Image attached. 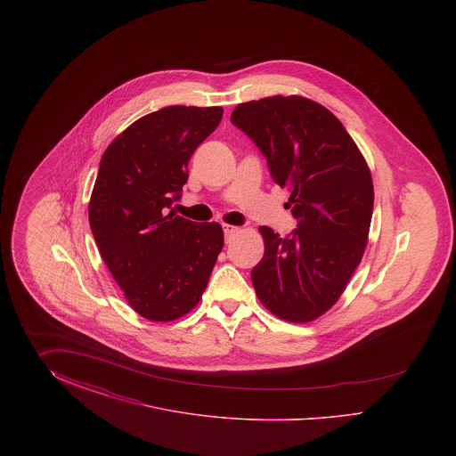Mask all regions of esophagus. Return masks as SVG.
I'll return each mask as SVG.
<instances>
[{"label":"esophagus","mask_w":456,"mask_h":456,"mask_svg":"<svg viewBox=\"0 0 456 456\" xmlns=\"http://www.w3.org/2000/svg\"><path fill=\"white\" fill-rule=\"evenodd\" d=\"M239 227H234V225H227V224H224V234H225V240L229 242V239L232 238L234 234H238Z\"/></svg>","instance_id":"34e87169"}]
</instances>
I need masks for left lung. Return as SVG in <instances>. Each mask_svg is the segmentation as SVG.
I'll list each match as a JSON object with an SVG mask.
<instances>
[{
    "instance_id": "obj_1",
    "label": "left lung",
    "mask_w": 456,
    "mask_h": 456,
    "mask_svg": "<svg viewBox=\"0 0 456 456\" xmlns=\"http://www.w3.org/2000/svg\"><path fill=\"white\" fill-rule=\"evenodd\" d=\"M231 121L266 157L270 174L290 190L297 229L281 238L261 225L265 255L251 270L263 305L292 323L326 313L362 260L374 190L368 164L344 125L301 95L239 104Z\"/></svg>"
}]
</instances>
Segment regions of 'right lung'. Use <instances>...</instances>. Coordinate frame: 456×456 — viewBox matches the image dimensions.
Masks as SVG:
<instances>
[{
  "mask_svg": "<svg viewBox=\"0 0 456 456\" xmlns=\"http://www.w3.org/2000/svg\"><path fill=\"white\" fill-rule=\"evenodd\" d=\"M222 114L218 106L155 110L116 136L101 159L90 229L126 301L151 322H173L200 303L224 248L217 222L169 212L191 155Z\"/></svg>",
  "mask_w": 456,
  "mask_h": 456,
  "instance_id": "obj_1",
  "label": "right lung"
}]
</instances>
